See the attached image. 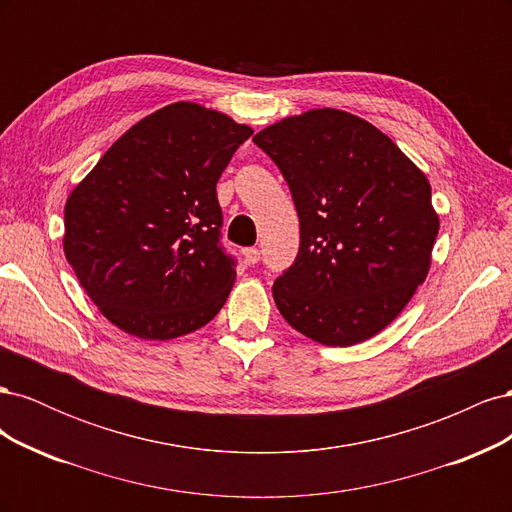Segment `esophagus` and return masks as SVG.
I'll return each mask as SVG.
<instances>
[{"instance_id":"34e87169","label":"esophagus","mask_w":512,"mask_h":512,"mask_svg":"<svg viewBox=\"0 0 512 512\" xmlns=\"http://www.w3.org/2000/svg\"><path fill=\"white\" fill-rule=\"evenodd\" d=\"M243 256H245L247 265H256V262L260 260V250L258 247H247V250H243Z\"/></svg>"}]
</instances>
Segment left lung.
Returning <instances> with one entry per match:
<instances>
[{"mask_svg":"<svg viewBox=\"0 0 512 512\" xmlns=\"http://www.w3.org/2000/svg\"><path fill=\"white\" fill-rule=\"evenodd\" d=\"M280 166L301 222L273 299L324 346H354L404 312L431 269L440 218L431 185L389 136L337 108L284 117L254 136Z\"/></svg>","mask_w":512,"mask_h":512,"instance_id":"left-lung-1","label":"left lung"}]
</instances>
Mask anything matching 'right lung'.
I'll return each mask as SVG.
<instances>
[{
	"label": "right lung",
	"mask_w": 512,
	"mask_h": 512,
	"mask_svg": "<svg viewBox=\"0 0 512 512\" xmlns=\"http://www.w3.org/2000/svg\"><path fill=\"white\" fill-rule=\"evenodd\" d=\"M252 132L203 104H168L121 134L74 185L64 254L123 333L166 342L224 307L237 269L218 245L215 183Z\"/></svg>",
	"instance_id": "obj_1"
}]
</instances>
